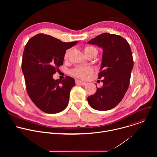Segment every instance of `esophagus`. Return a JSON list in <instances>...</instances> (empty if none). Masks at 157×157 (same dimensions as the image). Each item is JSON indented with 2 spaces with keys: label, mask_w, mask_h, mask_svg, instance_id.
I'll list each match as a JSON object with an SVG mask.
<instances>
[{
  "label": "esophagus",
  "mask_w": 157,
  "mask_h": 157,
  "mask_svg": "<svg viewBox=\"0 0 157 157\" xmlns=\"http://www.w3.org/2000/svg\"><path fill=\"white\" fill-rule=\"evenodd\" d=\"M76 82V84H80V85H85L86 83L84 82H82V81H79L78 79H76L75 81Z\"/></svg>",
  "instance_id": "esophagus-1"
}]
</instances>
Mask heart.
Instances as JSON below:
<instances>
[{"mask_svg": "<svg viewBox=\"0 0 157 157\" xmlns=\"http://www.w3.org/2000/svg\"><path fill=\"white\" fill-rule=\"evenodd\" d=\"M71 50L68 49L66 50L64 55V58L67 59L68 58L70 53ZM84 52L86 55L93 53V52H96L98 53V50L96 48L91 47V46H86L84 48ZM93 73V69L90 67H77L73 69L71 73L74 76H76L77 78H79L80 79H86L89 75H90Z\"/></svg>", "mask_w": 157, "mask_h": 157, "instance_id": "obj_1", "label": "heart"}]
</instances>
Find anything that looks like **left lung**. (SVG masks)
<instances>
[{"label": "left lung", "instance_id": "left-lung-1", "mask_svg": "<svg viewBox=\"0 0 157 157\" xmlns=\"http://www.w3.org/2000/svg\"><path fill=\"white\" fill-rule=\"evenodd\" d=\"M87 43L103 49L98 75V79L103 78V86L87 97L88 103L98 110L112 109L122 101L129 86L133 66L130 45L121 36L108 33H102Z\"/></svg>", "mask_w": 157, "mask_h": 157}]
</instances>
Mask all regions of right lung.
<instances>
[{"mask_svg":"<svg viewBox=\"0 0 157 157\" xmlns=\"http://www.w3.org/2000/svg\"><path fill=\"white\" fill-rule=\"evenodd\" d=\"M77 43L63 42L50 35L39 33L26 44L21 69L27 91L32 102L44 113H60L68 104L75 79L66 76L62 81L55 80L53 75L63 65L66 50Z\"/></svg>","mask_w":157,"mask_h":157,"instance_id":"add662e5","label":"right lung"}]
</instances>
